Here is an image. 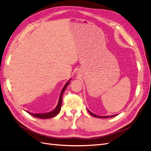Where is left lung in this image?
<instances>
[{
	"label": "left lung",
	"mask_w": 151,
	"mask_h": 151,
	"mask_svg": "<svg viewBox=\"0 0 151 151\" xmlns=\"http://www.w3.org/2000/svg\"><path fill=\"white\" fill-rule=\"evenodd\" d=\"M88 111H89V113L91 114V115L92 116H94V117H97V118H109V117H113V116H116V115H111V116H98V115H95V114H94V113H93L92 112H91L89 109H88Z\"/></svg>",
	"instance_id": "8db88e82"
}]
</instances>
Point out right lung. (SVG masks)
Masks as SVG:
<instances>
[{
    "label": "right lung",
    "mask_w": 151,
    "mask_h": 151,
    "mask_svg": "<svg viewBox=\"0 0 151 151\" xmlns=\"http://www.w3.org/2000/svg\"><path fill=\"white\" fill-rule=\"evenodd\" d=\"M70 80L71 79L68 80V81L65 84L64 87L63 88V89L61 91V93H60V97H59V100H58L57 106H56L55 108L53 109V111L46 113H30V112H28V111H27V112H28L29 114H30V115H31L32 116H33L35 118H42V119H47V118H53L54 116H55L60 111L61 106H62V95H63V93H64L65 89L67 88V86L69 84Z\"/></svg>",
    "instance_id": "obj_1"
}]
</instances>
